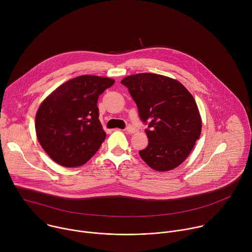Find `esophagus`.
Masks as SVG:
<instances>
[{
    "label": "esophagus",
    "mask_w": 252,
    "mask_h": 252,
    "mask_svg": "<svg viewBox=\"0 0 252 252\" xmlns=\"http://www.w3.org/2000/svg\"><path fill=\"white\" fill-rule=\"evenodd\" d=\"M126 131H127L128 133H134L136 131V128L134 126H127L126 127Z\"/></svg>",
    "instance_id": "34e87169"
}]
</instances>
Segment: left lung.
Segmentation results:
<instances>
[{"instance_id": "1", "label": "left lung", "mask_w": 252, "mask_h": 252, "mask_svg": "<svg viewBox=\"0 0 252 252\" xmlns=\"http://www.w3.org/2000/svg\"><path fill=\"white\" fill-rule=\"evenodd\" d=\"M148 125L149 145L139 151L145 162L158 171L171 170L190 154L201 131V119L191 94L179 82L157 74L142 73L121 82Z\"/></svg>"}]
</instances>
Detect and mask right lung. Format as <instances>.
Segmentation results:
<instances>
[{
	"label": "right lung",
	"mask_w": 252,
	"mask_h": 252,
	"mask_svg": "<svg viewBox=\"0 0 252 252\" xmlns=\"http://www.w3.org/2000/svg\"><path fill=\"white\" fill-rule=\"evenodd\" d=\"M115 81L80 76L60 86L40 105L35 132L44 151L57 163L76 167L100 148L106 133L98 120L97 99Z\"/></svg>",
	"instance_id": "add662e5"
}]
</instances>
